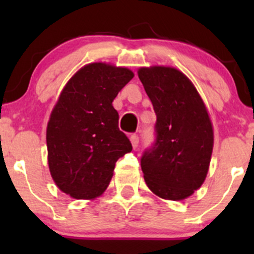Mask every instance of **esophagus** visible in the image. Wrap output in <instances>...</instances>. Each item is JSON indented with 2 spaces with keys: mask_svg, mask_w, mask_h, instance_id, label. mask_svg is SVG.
I'll use <instances>...</instances> for the list:
<instances>
[{
  "mask_svg": "<svg viewBox=\"0 0 254 254\" xmlns=\"http://www.w3.org/2000/svg\"><path fill=\"white\" fill-rule=\"evenodd\" d=\"M130 141H131L132 147L136 148L137 146H139V141H140V139H139V136H137L136 134H132L131 136H130Z\"/></svg>",
  "mask_w": 254,
  "mask_h": 254,
  "instance_id": "esophagus-1",
  "label": "esophagus"
}]
</instances>
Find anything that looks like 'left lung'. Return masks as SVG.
Returning <instances> with one entry per match:
<instances>
[{"label":"left lung","mask_w":254,"mask_h":254,"mask_svg":"<svg viewBox=\"0 0 254 254\" xmlns=\"http://www.w3.org/2000/svg\"><path fill=\"white\" fill-rule=\"evenodd\" d=\"M137 73L157 118L155 140L141 156L143 178L156 195L182 200L205 181L214 145L211 122L181 71L153 66Z\"/></svg>","instance_id":"left-lung-1"}]
</instances>
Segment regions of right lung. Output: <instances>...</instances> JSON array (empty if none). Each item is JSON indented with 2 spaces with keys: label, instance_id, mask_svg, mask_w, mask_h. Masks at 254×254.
I'll return each mask as SVG.
<instances>
[{
  "label": "right lung",
  "instance_id": "right-lung-1",
  "mask_svg": "<svg viewBox=\"0 0 254 254\" xmlns=\"http://www.w3.org/2000/svg\"><path fill=\"white\" fill-rule=\"evenodd\" d=\"M134 73L89 64L66 83L47 129L48 161L56 186L72 198L93 199L111 182L115 162L132 150L118 127L113 101Z\"/></svg>",
  "mask_w": 254,
  "mask_h": 254
}]
</instances>
